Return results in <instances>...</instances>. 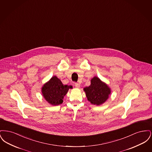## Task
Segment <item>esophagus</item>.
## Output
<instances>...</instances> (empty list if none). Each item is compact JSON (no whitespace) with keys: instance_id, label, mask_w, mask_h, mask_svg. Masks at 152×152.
<instances>
[{"instance_id":"1","label":"esophagus","mask_w":152,"mask_h":152,"mask_svg":"<svg viewBox=\"0 0 152 152\" xmlns=\"http://www.w3.org/2000/svg\"><path fill=\"white\" fill-rule=\"evenodd\" d=\"M75 87L77 88H79L80 87V84H79V83H75Z\"/></svg>"}]
</instances>
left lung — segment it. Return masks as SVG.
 <instances>
[{
	"instance_id": "obj_1",
	"label": "left lung",
	"mask_w": 152,
	"mask_h": 152,
	"mask_svg": "<svg viewBox=\"0 0 152 152\" xmlns=\"http://www.w3.org/2000/svg\"><path fill=\"white\" fill-rule=\"evenodd\" d=\"M91 83L89 87L84 88L87 99L92 104L100 105L108 99L110 89L97 76L91 79Z\"/></svg>"
}]
</instances>
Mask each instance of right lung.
Wrapping results in <instances>:
<instances>
[{"instance_id": "1", "label": "right lung", "mask_w": 152, "mask_h": 152, "mask_svg": "<svg viewBox=\"0 0 152 152\" xmlns=\"http://www.w3.org/2000/svg\"><path fill=\"white\" fill-rule=\"evenodd\" d=\"M72 88L71 86L63 85L61 80L54 76L44 84L42 92L44 98L48 103L52 105H58L63 103L64 96L69 89Z\"/></svg>"}]
</instances>
